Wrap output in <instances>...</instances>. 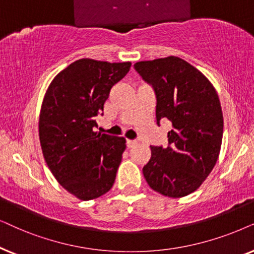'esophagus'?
Wrapping results in <instances>:
<instances>
[{
    "instance_id": "1",
    "label": "esophagus",
    "mask_w": 254,
    "mask_h": 254,
    "mask_svg": "<svg viewBox=\"0 0 254 254\" xmlns=\"http://www.w3.org/2000/svg\"><path fill=\"white\" fill-rule=\"evenodd\" d=\"M136 145H137V140H130V139L127 140V148H132L133 146H136Z\"/></svg>"
}]
</instances>
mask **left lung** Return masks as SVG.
Listing matches in <instances>:
<instances>
[{
  "label": "left lung",
  "instance_id": "obj_1",
  "mask_svg": "<svg viewBox=\"0 0 254 254\" xmlns=\"http://www.w3.org/2000/svg\"><path fill=\"white\" fill-rule=\"evenodd\" d=\"M157 97V124L168 120V146H151L144 178L153 190L182 197L202 185L217 161L223 114L215 88L194 66L178 57L133 65Z\"/></svg>",
  "mask_w": 254,
  "mask_h": 254
}]
</instances>
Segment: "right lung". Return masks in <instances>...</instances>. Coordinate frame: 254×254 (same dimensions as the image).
Wrapping results in <instances>:
<instances>
[{
  "mask_svg": "<svg viewBox=\"0 0 254 254\" xmlns=\"http://www.w3.org/2000/svg\"><path fill=\"white\" fill-rule=\"evenodd\" d=\"M131 63L80 59L51 82L39 116V139L57 181L83 201L113 187L127 147L123 137L94 132L110 89Z\"/></svg>",
  "mask_w": 254,
  "mask_h": 254,
  "instance_id": "obj_1",
  "label": "right lung"
}]
</instances>
